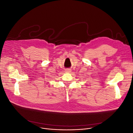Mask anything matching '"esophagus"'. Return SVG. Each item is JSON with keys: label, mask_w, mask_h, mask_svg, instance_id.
I'll return each mask as SVG.
<instances>
[{"label": "esophagus", "mask_w": 133, "mask_h": 133, "mask_svg": "<svg viewBox=\"0 0 133 133\" xmlns=\"http://www.w3.org/2000/svg\"><path fill=\"white\" fill-rule=\"evenodd\" d=\"M65 71L66 72H71V69H66V70H65Z\"/></svg>", "instance_id": "esophagus-1"}]
</instances>
